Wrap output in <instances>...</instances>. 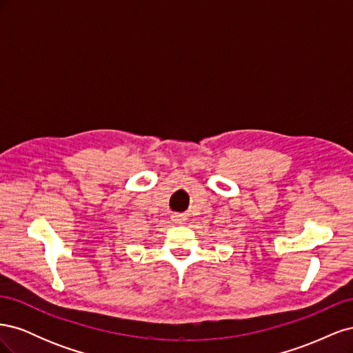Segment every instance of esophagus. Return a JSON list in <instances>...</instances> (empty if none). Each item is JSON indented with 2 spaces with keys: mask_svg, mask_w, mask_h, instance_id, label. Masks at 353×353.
Returning a JSON list of instances; mask_svg holds the SVG:
<instances>
[{
  "mask_svg": "<svg viewBox=\"0 0 353 353\" xmlns=\"http://www.w3.org/2000/svg\"><path fill=\"white\" fill-rule=\"evenodd\" d=\"M172 221H174L175 223H178V225H183V223H185L187 218L183 216V215H174V216H172Z\"/></svg>",
  "mask_w": 353,
  "mask_h": 353,
  "instance_id": "obj_1",
  "label": "esophagus"
}]
</instances>
